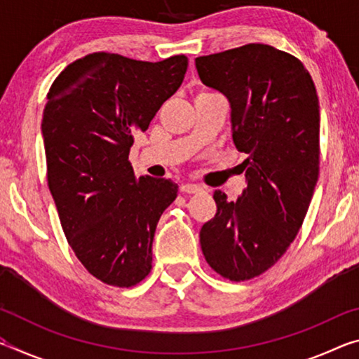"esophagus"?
Returning <instances> with one entry per match:
<instances>
[{"instance_id": "34e87169", "label": "esophagus", "mask_w": 359, "mask_h": 359, "mask_svg": "<svg viewBox=\"0 0 359 359\" xmlns=\"http://www.w3.org/2000/svg\"><path fill=\"white\" fill-rule=\"evenodd\" d=\"M180 190L184 193H188V194H193V193H201L204 188L201 185H194V184H184L180 187Z\"/></svg>"}]
</instances>
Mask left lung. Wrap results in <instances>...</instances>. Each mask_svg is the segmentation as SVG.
I'll use <instances>...</instances> for the list:
<instances>
[{"label": "left lung", "mask_w": 359, "mask_h": 359, "mask_svg": "<svg viewBox=\"0 0 359 359\" xmlns=\"http://www.w3.org/2000/svg\"><path fill=\"white\" fill-rule=\"evenodd\" d=\"M199 79L226 96L247 188L236 201L217 190L215 217L199 233L217 274L250 280L274 266L299 233L320 171V106L296 57L247 44L194 60Z\"/></svg>", "instance_id": "8db88e82"}]
</instances>
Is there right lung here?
I'll return each mask as SVG.
<instances>
[{"label":"right lung","mask_w":359,"mask_h":359,"mask_svg":"<svg viewBox=\"0 0 359 359\" xmlns=\"http://www.w3.org/2000/svg\"><path fill=\"white\" fill-rule=\"evenodd\" d=\"M187 66L185 55L150 63L96 52L66 66L47 93L48 190L77 259L112 287L149 276L158 220L177 196L171 180L137 179L128 155Z\"/></svg>","instance_id":"right-lung-1"}]
</instances>
